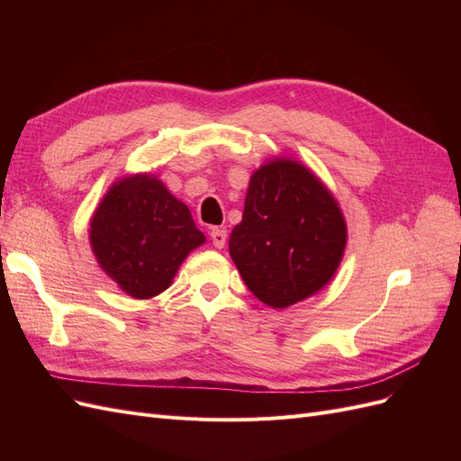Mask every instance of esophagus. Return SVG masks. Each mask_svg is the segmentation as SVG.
<instances>
[{
	"label": "esophagus",
	"instance_id": "obj_1",
	"mask_svg": "<svg viewBox=\"0 0 461 461\" xmlns=\"http://www.w3.org/2000/svg\"><path fill=\"white\" fill-rule=\"evenodd\" d=\"M209 236H212V242H213V246L217 249H221L222 246H225V242H227V230L225 229H212Z\"/></svg>",
	"mask_w": 461,
	"mask_h": 461
}]
</instances>
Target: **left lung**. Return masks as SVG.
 Listing matches in <instances>:
<instances>
[{"instance_id":"8db88e82","label":"left lung","mask_w":461,"mask_h":461,"mask_svg":"<svg viewBox=\"0 0 461 461\" xmlns=\"http://www.w3.org/2000/svg\"><path fill=\"white\" fill-rule=\"evenodd\" d=\"M344 246L340 207L303 165L275 159L249 178L229 249L258 300L281 310L315 294L337 271Z\"/></svg>"}]
</instances>
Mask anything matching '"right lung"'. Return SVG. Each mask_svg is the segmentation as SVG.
<instances>
[{"label": "right lung", "instance_id": "right-lung-1", "mask_svg": "<svg viewBox=\"0 0 461 461\" xmlns=\"http://www.w3.org/2000/svg\"><path fill=\"white\" fill-rule=\"evenodd\" d=\"M90 242L102 269L127 294L146 300L171 285L205 236L161 180L134 175L105 194L90 222Z\"/></svg>", "mask_w": 461, "mask_h": 461}]
</instances>
